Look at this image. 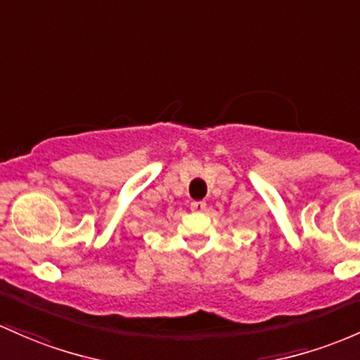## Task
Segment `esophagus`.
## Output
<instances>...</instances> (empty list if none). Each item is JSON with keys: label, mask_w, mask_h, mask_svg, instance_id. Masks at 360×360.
Here are the masks:
<instances>
[{"label": "esophagus", "mask_w": 360, "mask_h": 360, "mask_svg": "<svg viewBox=\"0 0 360 360\" xmlns=\"http://www.w3.org/2000/svg\"><path fill=\"white\" fill-rule=\"evenodd\" d=\"M205 208H207V203H205V201H193L191 203L193 212H203Z\"/></svg>", "instance_id": "esophagus-1"}]
</instances>
